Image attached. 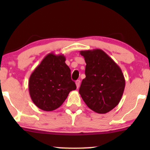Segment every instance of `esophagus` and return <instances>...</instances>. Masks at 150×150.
I'll list each match as a JSON object with an SVG mask.
<instances>
[{
    "instance_id": "1",
    "label": "esophagus",
    "mask_w": 150,
    "mask_h": 150,
    "mask_svg": "<svg viewBox=\"0 0 150 150\" xmlns=\"http://www.w3.org/2000/svg\"><path fill=\"white\" fill-rule=\"evenodd\" d=\"M75 84H76L77 88H79V87H80V80H77L76 82H75Z\"/></svg>"
}]
</instances>
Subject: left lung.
Instances as JSON below:
<instances>
[{
    "label": "left lung",
    "mask_w": 150,
    "mask_h": 150,
    "mask_svg": "<svg viewBox=\"0 0 150 150\" xmlns=\"http://www.w3.org/2000/svg\"><path fill=\"white\" fill-rule=\"evenodd\" d=\"M86 63L85 75L79 93L87 106L98 113H106L119 104L125 81L122 70L102 50L80 51Z\"/></svg>",
    "instance_id": "left-lung-1"
}]
</instances>
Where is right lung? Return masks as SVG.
<instances>
[{
    "mask_svg": "<svg viewBox=\"0 0 150 150\" xmlns=\"http://www.w3.org/2000/svg\"><path fill=\"white\" fill-rule=\"evenodd\" d=\"M63 54L50 53L32 72L29 80L31 99L38 108L51 111L63 104L70 92L76 89L70 69Z\"/></svg>",
    "mask_w": 150,
    "mask_h": 150,
    "instance_id": "right-lung-1",
    "label": "right lung"
}]
</instances>
